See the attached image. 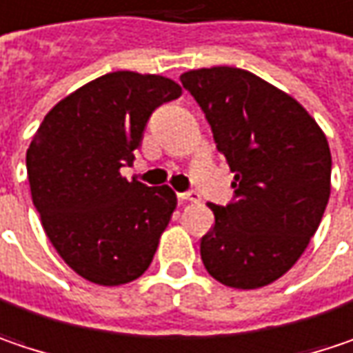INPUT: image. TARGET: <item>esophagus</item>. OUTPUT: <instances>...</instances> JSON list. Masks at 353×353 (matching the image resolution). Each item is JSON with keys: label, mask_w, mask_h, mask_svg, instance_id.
I'll return each instance as SVG.
<instances>
[{"label": "esophagus", "mask_w": 353, "mask_h": 353, "mask_svg": "<svg viewBox=\"0 0 353 353\" xmlns=\"http://www.w3.org/2000/svg\"><path fill=\"white\" fill-rule=\"evenodd\" d=\"M177 197L181 199V201H192V203H197L201 197L197 192H185V194H177Z\"/></svg>", "instance_id": "1"}]
</instances>
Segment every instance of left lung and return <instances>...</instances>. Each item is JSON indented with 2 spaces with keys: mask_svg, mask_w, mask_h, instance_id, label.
Masks as SVG:
<instances>
[{
  "mask_svg": "<svg viewBox=\"0 0 353 353\" xmlns=\"http://www.w3.org/2000/svg\"><path fill=\"white\" fill-rule=\"evenodd\" d=\"M234 174V203H210L214 225L199 241L219 283L258 290L300 259L332 190V154L298 99L248 70L218 65L181 73Z\"/></svg>",
  "mask_w": 353,
  "mask_h": 353,
  "instance_id": "8db88e82",
  "label": "left lung"
}]
</instances>
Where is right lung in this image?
Instances as JSON below:
<instances>
[{
  "instance_id": "1",
  "label": "right lung",
  "mask_w": 353,
  "mask_h": 353,
  "mask_svg": "<svg viewBox=\"0 0 353 353\" xmlns=\"http://www.w3.org/2000/svg\"><path fill=\"white\" fill-rule=\"evenodd\" d=\"M179 95L163 75L105 73L57 101L33 135L26 154L33 205L55 252L83 280L130 283L156 256L176 194L128 181L119 170L134 163L152 112Z\"/></svg>"
}]
</instances>
